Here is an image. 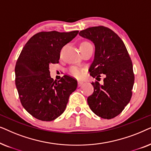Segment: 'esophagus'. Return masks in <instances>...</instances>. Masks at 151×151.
I'll list each match as a JSON object with an SVG mask.
<instances>
[{
	"mask_svg": "<svg viewBox=\"0 0 151 151\" xmlns=\"http://www.w3.org/2000/svg\"><path fill=\"white\" fill-rule=\"evenodd\" d=\"M83 84V82H82V81H78V86H80L82 85V84Z\"/></svg>",
	"mask_w": 151,
	"mask_h": 151,
	"instance_id": "obj_1",
	"label": "esophagus"
}]
</instances>
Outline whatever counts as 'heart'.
Here are the masks:
<instances>
[{"label":"heart","mask_w":151,"mask_h":151,"mask_svg":"<svg viewBox=\"0 0 151 151\" xmlns=\"http://www.w3.org/2000/svg\"><path fill=\"white\" fill-rule=\"evenodd\" d=\"M82 43H88V42H84ZM69 71L70 75H71L73 77L76 78H81L82 76H83V74H84L83 70L76 67H71L69 69Z\"/></svg>","instance_id":"obj_1"}]
</instances>
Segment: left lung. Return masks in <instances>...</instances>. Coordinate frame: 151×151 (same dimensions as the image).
Instances as JSON below:
<instances>
[{"label": "left lung", "mask_w": 151, "mask_h": 151, "mask_svg": "<svg viewBox=\"0 0 151 151\" xmlns=\"http://www.w3.org/2000/svg\"><path fill=\"white\" fill-rule=\"evenodd\" d=\"M79 35L91 40L96 47L90 75L96 79L100 74L105 76L103 84L98 81L91 83L94 91L88 97V104L98 116L112 119L131 100L135 80L131 58L122 39L108 27H93Z\"/></svg>", "instance_id": "obj_1"}]
</instances>
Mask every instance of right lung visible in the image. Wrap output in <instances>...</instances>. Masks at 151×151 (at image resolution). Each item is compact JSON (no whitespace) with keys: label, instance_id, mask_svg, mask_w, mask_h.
<instances>
[{"label":"right lung","instance_id":"add662e5","mask_svg":"<svg viewBox=\"0 0 151 151\" xmlns=\"http://www.w3.org/2000/svg\"><path fill=\"white\" fill-rule=\"evenodd\" d=\"M78 32L37 33L22 49L16 64L15 83L22 106L35 118L56 119L65 111L70 95L77 88V80L69 76L54 81L49 65L59 63L62 48Z\"/></svg>","mask_w":151,"mask_h":151}]
</instances>
